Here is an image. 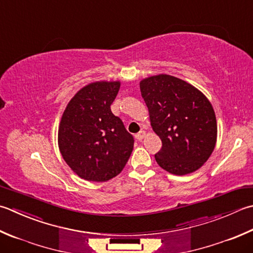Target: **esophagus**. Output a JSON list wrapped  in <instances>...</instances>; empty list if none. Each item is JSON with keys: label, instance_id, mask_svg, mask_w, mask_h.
I'll use <instances>...</instances> for the list:
<instances>
[{"label": "esophagus", "instance_id": "34e87169", "mask_svg": "<svg viewBox=\"0 0 253 253\" xmlns=\"http://www.w3.org/2000/svg\"><path fill=\"white\" fill-rule=\"evenodd\" d=\"M145 136H146V131H145V130H140V131L138 132L137 135H136V138H137V139L139 140V141H141V140L143 139V138H145Z\"/></svg>", "mask_w": 253, "mask_h": 253}]
</instances>
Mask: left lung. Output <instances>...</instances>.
Returning a JSON list of instances; mask_svg holds the SVG:
<instances>
[{"mask_svg":"<svg viewBox=\"0 0 253 253\" xmlns=\"http://www.w3.org/2000/svg\"><path fill=\"white\" fill-rule=\"evenodd\" d=\"M141 96L152 129L162 141L158 165L176 175L199 170L209 160L217 140L214 108L190 83L169 74L140 81Z\"/></svg>","mask_w":253,"mask_h":253,"instance_id":"8db88e82","label":"left lung"}]
</instances>
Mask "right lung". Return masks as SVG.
<instances>
[{"label":"right lung","mask_w":253,"mask_h":253,"mask_svg":"<svg viewBox=\"0 0 253 253\" xmlns=\"http://www.w3.org/2000/svg\"><path fill=\"white\" fill-rule=\"evenodd\" d=\"M120 81L82 87L64 110L58 145L71 170L86 181L104 182L120 174L131 155L133 137L111 111Z\"/></svg>","instance_id":"obj_1"}]
</instances>
